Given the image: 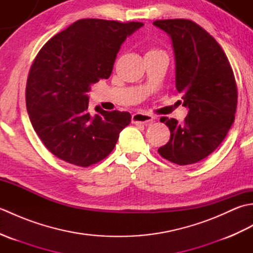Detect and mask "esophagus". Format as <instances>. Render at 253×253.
<instances>
[{
	"mask_svg": "<svg viewBox=\"0 0 253 253\" xmlns=\"http://www.w3.org/2000/svg\"><path fill=\"white\" fill-rule=\"evenodd\" d=\"M154 117L150 114H144V113H136L132 115V122L133 123H141L147 125V124L153 122Z\"/></svg>",
	"mask_w": 253,
	"mask_h": 253,
	"instance_id": "obj_1",
	"label": "esophagus"
}]
</instances>
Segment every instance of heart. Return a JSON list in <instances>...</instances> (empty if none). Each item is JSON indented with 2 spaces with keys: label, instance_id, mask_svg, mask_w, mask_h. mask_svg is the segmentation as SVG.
I'll return each instance as SVG.
<instances>
[{
  "label": "heart",
  "instance_id": "obj_1",
  "mask_svg": "<svg viewBox=\"0 0 253 253\" xmlns=\"http://www.w3.org/2000/svg\"><path fill=\"white\" fill-rule=\"evenodd\" d=\"M152 51H154V50H152Z\"/></svg>",
  "mask_w": 253,
  "mask_h": 253
}]
</instances>
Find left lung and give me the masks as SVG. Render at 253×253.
Segmentation results:
<instances>
[{
  "label": "left lung",
  "mask_w": 253,
  "mask_h": 253,
  "mask_svg": "<svg viewBox=\"0 0 253 253\" xmlns=\"http://www.w3.org/2000/svg\"><path fill=\"white\" fill-rule=\"evenodd\" d=\"M153 25L173 42L176 89L189 109L181 124L161 118L170 138L158 151L171 163L195 164L215 151L235 121L238 94L233 69L216 40L192 20H155Z\"/></svg>",
  "instance_id": "1"
}]
</instances>
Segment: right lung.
I'll use <instances>...</instances> for the list:
<instances>
[{"label":"right lung","instance_id":"1","mask_svg":"<svg viewBox=\"0 0 253 253\" xmlns=\"http://www.w3.org/2000/svg\"><path fill=\"white\" fill-rule=\"evenodd\" d=\"M142 23L85 18L55 35L30 67L26 106L45 148L82 168L109 155L120 132L130 124L128 112L88 111L91 84L107 79L123 42Z\"/></svg>","mask_w":253,"mask_h":253}]
</instances>
